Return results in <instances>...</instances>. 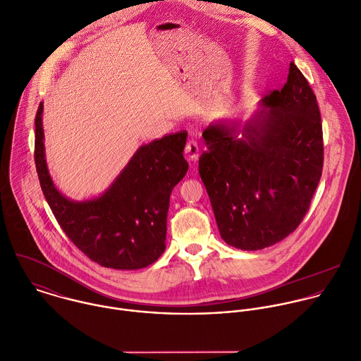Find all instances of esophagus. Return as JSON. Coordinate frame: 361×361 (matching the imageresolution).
<instances>
[{
  "mask_svg": "<svg viewBox=\"0 0 361 361\" xmlns=\"http://www.w3.org/2000/svg\"><path fill=\"white\" fill-rule=\"evenodd\" d=\"M184 154L185 157L190 160V161H195L198 159V154H200V147L197 145L195 140H188L187 145H185V149H184Z\"/></svg>",
  "mask_w": 361,
  "mask_h": 361,
  "instance_id": "1",
  "label": "esophagus"
}]
</instances>
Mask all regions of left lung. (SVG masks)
<instances>
[{
    "instance_id": "8db88e82",
    "label": "left lung",
    "mask_w": 361,
    "mask_h": 361,
    "mask_svg": "<svg viewBox=\"0 0 361 361\" xmlns=\"http://www.w3.org/2000/svg\"><path fill=\"white\" fill-rule=\"evenodd\" d=\"M202 137L198 171L228 245L264 250L299 226L322 177L323 132L316 96L293 62L243 129L211 123Z\"/></svg>"
}]
</instances>
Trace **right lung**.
I'll use <instances>...</instances> for the list:
<instances>
[{
	"instance_id": "right-lung-1",
	"label": "right lung",
	"mask_w": 361,
	"mask_h": 361,
	"mask_svg": "<svg viewBox=\"0 0 361 361\" xmlns=\"http://www.w3.org/2000/svg\"><path fill=\"white\" fill-rule=\"evenodd\" d=\"M44 104L35 116V166L42 192L63 232L90 261L104 268L140 269L166 250L170 194L188 170L187 132L142 146L97 198L71 201L52 183L44 147Z\"/></svg>"
}]
</instances>
